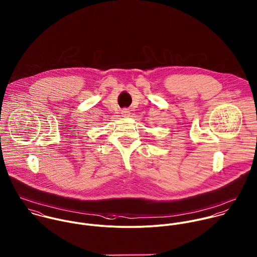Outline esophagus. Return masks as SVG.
Returning <instances> with one entry per match:
<instances>
[{
	"label": "esophagus",
	"instance_id": "34e87169",
	"mask_svg": "<svg viewBox=\"0 0 257 257\" xmlns=\"http://www.w3.org/2000/svg\"><path fill=\"white\" fill-rule=\"evenodd\" d=\"M129 114H130V112H129L127 109H124V110L122 111V116H123V117H128Z\"/></svg>",
	"mask_w": 257,
	"mask_h": 257
}]
</instances>
